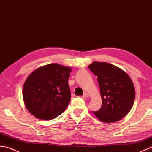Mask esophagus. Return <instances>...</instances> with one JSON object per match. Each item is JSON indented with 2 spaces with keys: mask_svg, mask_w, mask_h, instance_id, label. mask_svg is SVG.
<instances>
[{
  "mask_svg": "<svg viewBox=\"0 0 152 152\" xmlns=\"http://www.w3.org/2000/svg\"><path fill=\"white\" fill-rule=\"evenodd\" d=\"M89 96V95L88 94V93H85L84 94H83V95L82 96V97H83V98H87V97H88Z\"/></svg>",
  "mask_w": 152,
  "mask_h": 152,
  "instance_id": "obj_1",
  "label": "esophagus"
}]
</instances>
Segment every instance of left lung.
<instances>
[{"label": "left lung", "instance_id": "left-lung-1", "mask_svg": "<svg viewBox=\"0 0 152 152\" xmlns=\"http://www.w3.org/2000/svg\"><path fill=\"white\" fill-rule=\"evenodd\" d=\"M97 76L102 106L93 112L100 121L116 122L124 118L133 107L135 90L133 83L125 71L110 63H92L88 66Z\"/></svg>", "mask_w": 152, "mask_h": 152}]
</instances>
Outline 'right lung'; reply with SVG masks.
<instances>
[{"instance_id": "1", "label": "right lung", "mask_w": 152, "mask_h": 152, "mask_svg": "<svg viewBox=\"0 0 152 152\" xmlns=\"http://www.w3.org/2000/svg\"><path fill=\"white\" fill-rule=\"evenodd\" d=\"M72 69L57 63L34 70L24 83L23 98L31 114L50 120L65 110L70 101L68 80Z\"/></svg>"}]
</instances>
